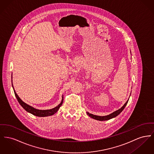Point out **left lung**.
I'll return each instance as SVG.
<instances>
[{
	"instance_id": "1",
	"label": "left lung",
	"mask_w": 154,
	"mask_h": 154,
	"mask_svg": "<svg viewBox=\"0 0 154 154\" xmlns=\"http://www.w3.org/2000/svg\"><path fill=\"white\" fill-rule=\"evenodd\" d=\"M128 100H129V99H128ZM128 100H127L126 102L125 103V105H124L121 108L118 109L116 111H115V112H113L112 113H111V114H110V115H107V116H97V115H92V114H91V113H88V112H87V115H88L90 117H91V118H92V119H95V120H100V121L108 120L109 119H112V118L116 117L118 115H119L123 110V109L126 107V106L127 104V103H128Z\"/></svg>"
}]
</instances>
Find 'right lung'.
I'll list each match as a JSON object with an SVG mask.
<instances>
[{"label":"right lung","mask_w":154,"mask_h":154,"mask_svg":"<svg viewBox=\"0 0 154 154\" xmlns=\"http://www.w3.org/2000/svg\"><path fill=\"white\" fill-rule=\"evenodd\" d=\"M11 82H12V75H11ZM12 87L14 88L13 83H12ZM14 92L15 96L18 100L19 103L21 105V106L28 112L32 114L33 115H35L36 116H39V117H45V116H49L54 115L55 113L57 112V111L59 110V109L60 108V107L62 106V105L63 103V97H62V100L61 103L54 108L48 109V110H39V109L34 108L33 107L28 105L27 103L24 102L20 98L18 95L16 94L14 89Z\"/></svg>","instance_id":"add662e5"}]
</instances>
